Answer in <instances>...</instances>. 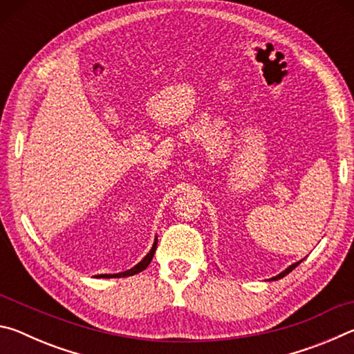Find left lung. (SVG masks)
<instances>
[{"label":"left lung","mask_w":354,"mask_h":354,"mask_svg":"<svg viewBox=\"0 0 354 354\" xmlns=\"http://www.w3.org/2000/svg\"><path fill=\"white\" fill-rule=\"evenodd\" d=\"M299 262H301V261H299ZM299 262H297V263H292V266H290L289 268H286V270H284L283 273H279V274H278V277H274V278H272V279H279V278H284V277H286V274H287V273H289V272H292V270H293V268H295V267L298 266V263H299Z\"/></svg>","instance_id":"8db88e82"}]
</instances>
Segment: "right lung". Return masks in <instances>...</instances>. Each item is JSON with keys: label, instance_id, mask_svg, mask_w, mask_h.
<instances>
[{"label": "right lung", "instance_id": "1", "mask_svg": "<svg viewBox=\"0 0 354 354\" xmlns=\"http://www.w3.org/2000/svg\"><path fill=\"white\" fill-rule=\"evenodd\" d=\"M156 247H158V241H154L153 248L149 250V253L145 257H143V259L139 263H137L136 267L131 268V270H127V272H123V273H117V274H100V277H103V278H124V277H133V274H136V273L143 272L149 266V262H151L153 256L156 253Z\"/></svg>", "mask_w": 354, "mask_h": 354}]
</instances>
